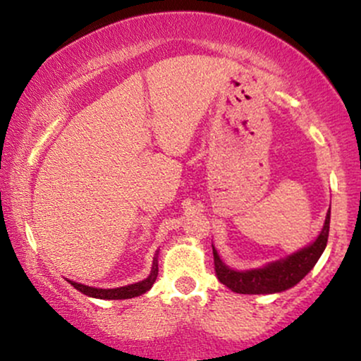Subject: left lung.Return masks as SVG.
Segmentation results:
<instances>
[{
	"label": "left lung",
	"mask_w": 361,
	"mask_h": 361,
	"mask_svg": "<svg viewBox=\"0 0 361 361\" xmlns=\"http://www.w3.org/2000/svg\"><path fill=\"white\" fill-rule=\"evenodd\" d=\"M329 221L331 209L327 210L324 227H322L319 238L310 246L304 250L293 252L288 258L275 261V263L267 264V267L258 268V270L235 271L222 263L219 258L217 251L214 250V267L215 275L221 283L226 285L235 293H276L283 290L292 288L304 279L307 273L312 270L314 264L321 258L324 251L327 238H329Z\"/></svg>",
	"instance_id": "1"
}]
</instances>
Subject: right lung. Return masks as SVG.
I'll return each mask as SVG.
<instances>
[{
	"label": "right lung",
	"instance_id": "1",
	"mask_svg": "<svg viewBox=\"0 0 361 361\" xmlns=\"http://www.w3.org/2000/svg\"><path fill=\"white\" fill-rule=\"evenodd\" d=\"M157 279V259H154V264H152L151 275L147 276L146 280L139 281V283H132L127 285V287H120V288H93L88 287V285H81L76 283V281L68 280L69 283L73 285L74 288L80 290L81 293L85 295L94 297V299H109V300H122V299H132V297H139L142 293H146L149 288L152 287Z\"/></svg>",
	"mask_w": 361,
	"mask_h": 361
}]
</instances>
